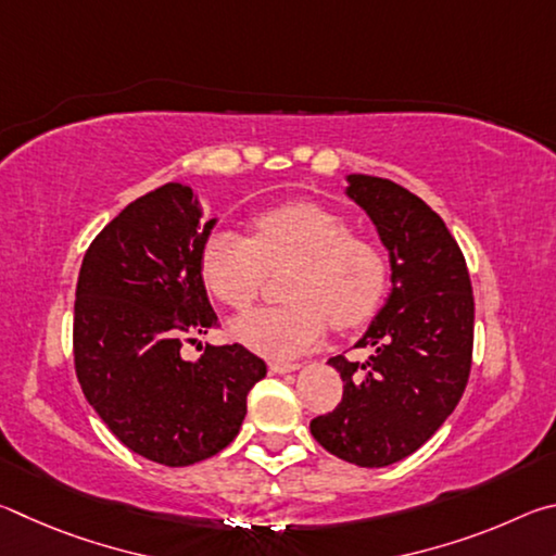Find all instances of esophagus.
Segmentation results:
<instances>
[{
    "label": "esophagus",
    "instance_id": "34e87169",
    "mask_svg": "<svg viewBox=\"0 0 556 556\" xmlns=\"http://www.w3.org/2000/svg\"><path fill=\"white\" fill-rule=\"evenodd\" d=\"M299 368H301L299 363H285V361L269 363V372H271V375H287V372H294V370H299Z\"/></svg>",
    "mask_w": 556,
    "mask_h": 556
}]
</instances>
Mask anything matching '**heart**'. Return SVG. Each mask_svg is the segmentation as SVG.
<instances>
[{
  "mask_svg": "<svg viewBox=\"0 0 556 556\" xmlns=\"http://www.w3.org/2000/svg\"><path fill=\"white\" fill-rule=\"evenodd\" d=\"M296 262L287 306L255 308L235 318L230 333L252 353L287 361L324 341L336 328L363 324L380 306L388 265L378 244L353 235L343 215L294 201L252 218V240L215 230L203 244L201 277L215 299L244 308L257 299L267 267Z\"/></svg>",
  "mask_w": 556,
  "mask_h": 556,
  "instance_id": "obj_1",
  "label": "heart"
}]
</instances>
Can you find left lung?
I'll use <instances>...</instances> for the list:
<instances>
[{"mask_svg": "<svg viewBox=\"0 0 556 556\" xmlns=\"http://www.w3.org/2000/svg\"><path fill=\"white\" fill-rule=\"evenodd\" d=\"M345 195L372 220L390 257V294L355 345L365 363L336 355L343 400L312 421L326 451L363 468L414 454L437 434L466 390L473 351V291L446 223L388 178L348 174Z\"/></svg>", "mask_w": 556, "mask_h": 556, "instance_id": "8db88e82", "label": "left lung"}]
</instances>
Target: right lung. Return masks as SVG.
Returning <instances> with one entry per match:
<instances>
[{
	"instance_id": "add662e5",
	"label": "right lung",
	"mask_w": 556,
	"mask_h": 556,
	"mask_svg": "<svg viewBox=\"0 0 556 556\" xmlns=\"http://www.w3.org/2000/svg\"><path fill=\"white\" fill-rule=\"evenodd\" d=\"M199 193L168 181L129 203L83 257L73 353L86 400L122 444L162 466H191L238 437L248 392L267 375L248 348L205 345L186 361L181 341L218 324L201 252Z\"/></svg>"
}]
</instances>
